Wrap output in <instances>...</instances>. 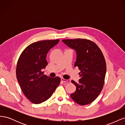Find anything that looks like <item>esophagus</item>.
<instances>
[{"mask_svg":"<svg viewBox=\"0 0 125 125\" xmlns=\"http://www.w3.org/2000/svg\"><path fill=\"white\" fill-rule=\"evenodd\" d=\"M61 80L63 82H67V83L70 82V80H66V79H63V78H62L61 79Z\"/></svg>","mask_w":125,"mask_h":125,"instance_id":"34e87169","label":"esophagus"}]
</instances>
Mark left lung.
Instances as JSON below:
<instances>
[{
  "mask_svg": "<svg viewBox=\"0 0 125 125\" xmlns=\"http://www.w3.org/2000/svg\"><path fill=\"white\" fill-rule=\"evenodd\" d=\"M63 42L75 50L77 59L74 67L81 71L78 83L71 82L76 86L70 96L77 103L85 105L92 103L103 88L106 65L103 53L93 42L82 39L62 40Z\"/></svg>",
  "mask_w": 125,
  "mask_h": 125,
  "instance_id": "1",
  "label": "left lung"
}]
</instances>
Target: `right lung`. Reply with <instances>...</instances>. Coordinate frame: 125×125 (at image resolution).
Segmentation results:
<instances>
[{"label": "right lung", "mask_w": 125, "mask_h": 125, "mask_svg": "<svg viewBox=\"0 0 125 125\" xmlns=\"http://www.w3.org/2000/svg\"><path fill=\"white\" fill-rule=\"evenodd\" d=\"M59 41L44 40L32 43L24 49L18 59L17 80L24 95L34 104L42 103L50 98L61 81L59 77L51 78L41 71L48 64L47 52Z\"/></svg>", "instance_id": "obj_1"}]
</instances>
